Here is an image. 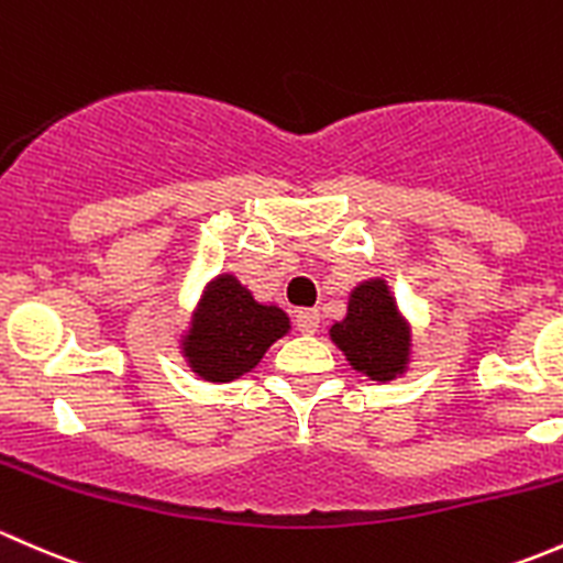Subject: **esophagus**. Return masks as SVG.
<instances>
[{
    "label": "esophagus",
    "mask_w": 563,
    "mask_h": 563,
    "mask_svg": "<svg viewBox=\"0 0 563 563\" xmlns=\"http://www.w3.org/2000/svg\"><path fill=\"white\" fill-rule=\"evenodd\" d=\"M295 320H298L300 333H306V335H311L320 330V311L317 309H300L298 314H295Z\"/></svg>",
    "instance_id": "esophagus-1"
}]
</instances>
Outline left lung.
<instances>
[{"label": "left lung", "mask_w": 563, "mask_h": 563, "mask_svg": "<svg viewBox=\"0 0 563 563\" xmlns=\"http://www.w3.org/2000/svg\"><path fill=\"white\" fill-rule=\"evenodd\" d=\"M330 341L374 382H393L409 368L411 324L385 279H366L352 289L346 317L330 324Z\"/></svg>", "instance_id": "left-lung-1"}]
</instances>
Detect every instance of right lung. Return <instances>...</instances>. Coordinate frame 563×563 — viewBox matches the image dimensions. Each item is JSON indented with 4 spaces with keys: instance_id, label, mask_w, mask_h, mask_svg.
<instances>
[{
    "instance_id": "add662e5",
    "label": "right lung",
    "mask_w": 563,
    "mask_h": 563,
    "mask_svg": "<svg viewBox=\"0 0 563 563\" xmlns=\"http://www.w3.org/2000/svg\"><path fill=\"white\" fill-rule=\"evenodd\" d=\"M289 328L287 311L260 303L233 274H219L202 287L178 350L200 379L233 382L257 368Z\"/></svg>"
}]
</instances>
